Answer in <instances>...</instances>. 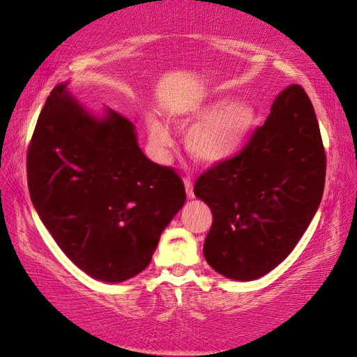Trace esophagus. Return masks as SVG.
I'll return each mask as SVG.
<instances>
[{
    "label": "esophagus",
    "instance_id": "34e87169",
    "mask_svg": "<svg viewBox=\"0 0 357 357\" xmlns=\"http://www.w3.org/2000/svg\"><path fill=\"white\" fill-rule=\"evenodd\" d=\"M183 181H185V188H186V193L189 198H193L195 197V193H193V186H192V178L189 176H186L185 178H183Z\"/></svg>",
    "mask_w": 357,
    "mask_h": 357
}]
</instances>
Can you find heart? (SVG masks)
Wrapping results in <instances>:
<instances>
[{"label":"heart","instance_id":"obj_1","mask_svg":"<svg viewBox=\"0 0 357 357\" xmlns=\"http://www.w3.org/2000/svg\"><path fill=\"white\" fill-rule=\"evenodd\" d=\"M181 129H189L188 150L204 164H219L238 153L255 125V110L245 102L215 100L177 119ZM150 137L159 147L171 146V135L158 122L150 125Z\"/></svg>","mask_w":357,"mask_h":357}]
</instances>
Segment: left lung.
Returning a JSON list of instances; mask_svg holds the SVG:
<instances>
[{"label": "left lung", "mask_w": 357, "mask_h": 357, "mask_svg": "<svg viewBox=\"0 0 357 357\" xmlns=\"http://www.w3.org/2000/svg\"><path fill=\"white\" fill-rule=\"evenodd\" d=\"M326 153L305 91L290 84L235 156L198 177L193 192L213 225L204 256L219 274L250 282L282 264L319 208Z\"/></svg>", "instance_id": "left-lung-1"}]
</instances>
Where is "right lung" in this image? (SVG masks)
Wrapping results in <instances>:
<instances>
[{
    "label": "right lung",
    "instance_id": "right-lung-1",
    "mask_svg": "<svg viewBox=\"0 0 357 357\" xmlns=\"http://www.w3.org/2000/svg\"><path fill=\"white\" fill-rule=\"evenodd\" d=\"M26 174L31 201L61 250L109 283L143 271L186 201L177 172L138 147L131 121L113 110L91 116L66 84L38 116Z\"/></svg>",
    "mask_w": 357,
    "mask_h": 357
}]
</instances>
